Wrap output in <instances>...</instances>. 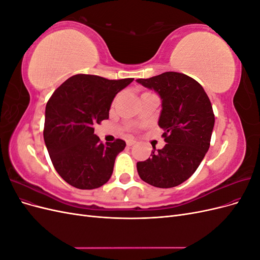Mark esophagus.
I'll list each match as a JSON object with an SVG mask.
<instances>
[{
  "instance_id": "esophagus-1",
  "label": "esophagus",
  "mask_w": 260,
  "mask_h": 260,
  "mask_svg": "<svg viewBox=\"0 0 260 260\" xmlns=\"http://www.w3.org/2000/svg\"><path fill=\"white\" fill-rule=\"evenodd\" d=\"M136 143H137L136 140H133V139H128L127 140V145L128 146H132L133 144H136Z\"/></svg>"
}]
</instances>
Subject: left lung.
I'll return each mask as SVG.
<instances>
[{
	"mask_svg": "<svg viewBox=\"0 0 260 260\" xmlns=\"http://www.w3.org/2000/svg\"><path fill=\"white\" fill-rule=\"evenodd\" d=\"M161 99L158 125L167 144L153 146L148 159L139 161L137 169L144 182L156 187H174L190 178L205 157L215 115L203 86L184 74L167 72L148 79H138Z\"/></svg>",
	"mask_w": 260,
	"mask_h": 260,
	"instance_id": "left-lung-1",
	"label": "left lung"
}]
</instances>
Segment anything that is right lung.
<instances>
[{
	"mask_svg": "<svg viewBox=\"0 0 260 260\" xmlns=\"http://www.w3.org/2000/svg\"><path fill=\"white\" fill-rule=\"evenodd\" d=\"M133 78L108 80L94 75L70 77L54 91L45 107L43 137L53 166L66 182L92 190L111 178L123 140L102 143L93 125L109 117L116 94Z\"/></svg>",
	"mask_w": 260,
	"mask_h": 260,
	"instance_id": "1",
	"label": "right lung"
}]
</instances>
